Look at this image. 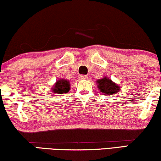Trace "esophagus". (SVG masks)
<instances>
[{"label":"esophagus","instance_id":"34e87169","mask_svg":"<svg viewBox=\"0 0 161 161\" xmlns=\"http://www.w3.org/2000/svg\"><path fill=\"white\" fill-rule=\"evenodd\" d=\"M80 77L81 80H87V79L88 78V76L87 75H81Z\"/></svg>","mask_w":161,"mask_h":161}]
</instances>
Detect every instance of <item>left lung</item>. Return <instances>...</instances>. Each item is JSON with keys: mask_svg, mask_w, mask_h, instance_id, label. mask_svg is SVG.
<instances>
[{"mask_svg": "<svg viewBox=\"0 0 161 161\" xmlns=\"http://www.w3.org/2000/svg\"><path fill=\"white\" fill-rule=\"evenodd\" d=\"M98 83V88L101 92L107 95H112L119 92V87L117 84L113 82L110 79L104 77L97 81Z\"/></svg>", "mask_w": 161, "mask_h": 161, "instance_id": "obj_1", "label": "left lung"}]
</instances>
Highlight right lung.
I'll return each mask as SVG.
<instances>
[{"label":"right lung","mask_w":161,"mask_h":161,"mask_svg":"<svg viewBox=\"0 0 161 161\" xmlns=\"http://www.w3.org/2000/svg\"><path fill=\"white\" fill-rule=\"evenodd\" d=\"M70 90V85L69 81L65 80H60L55 83V86L53 88V92L56 93H66Z\"/></svg>","instance_id":"1"}]
</instances>
